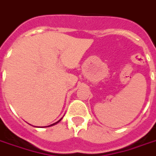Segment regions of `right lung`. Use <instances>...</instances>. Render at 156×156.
I'll return each mask as SVG.
<instances>
[{"label": "right lung", "instance_id": "add662e5", "mask_svg": "<svg viewBox=\"0 0 156 156\" xmlns=\"http://www.w3.org/2000/svg\"><path fill=\"white\" fill-rule=\"evenodd\" d=\"M61 119H62V118H61V119H59V121H57L56 123H53V124H51V125H50V126H48V127H51V126H53V125H55V124H56V123H59V121L61 120Z\"/></svg>", "mask_w": 156, "mask_h": 156}]
</instances>
